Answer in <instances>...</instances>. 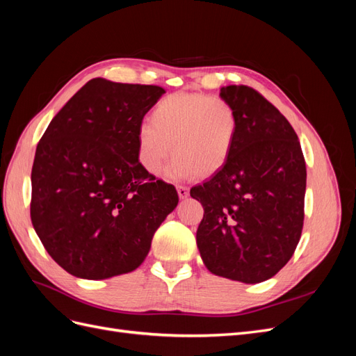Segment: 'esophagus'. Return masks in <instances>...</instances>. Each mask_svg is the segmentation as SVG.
Masks as SVG:
<instances>
[{
  "label": "esophagus",
  "instance_id": "34e87169",
  "mask_svg": "<svg viewBox=\"0 0 356 356\" xmlns=\"http://www.w3.org/2000/svg\"><path fill=\"white\" fill-rule=\"evenodd\" d=\"M177 191H178L179 199H186V197L190 195V190H188V187H186V186H178V187H177Z\"/></svg>",
  "mask_w": 356,
  "mask_h": 356
}]
</instances>
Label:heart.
Segmentation results:
<instances>
[{"mask_svg":"<svg viewBox=\"0 0 356 356\" xmlns=\"http://www.w3.org/2000/svg\"><path fill=\"white\" fill-rule=\"evenodd\" d=\"M239 114L218 96L174 93L159 101L152 123L138 126V160L149 174H159L170 154L166 177L175 181L209 178L227 165L239 135Z\"/></svg>","mask_w":356,"mask_h":356,"instance_id":"1","label":"heart"}]
</instances>
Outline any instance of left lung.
<instances>
[{
	"label": "left lung",
	"mask_w": 356,
	"mask_h": 356,
	"mask_svg": "<svg viewBox=\"0 0 356 356\" xmlns=\"http://www.w3.org/2000/svg\"><path fill=\"white\" fill-rule=\"evenodd\" d=\"M239 114L238 143L218 174L190 190L202 203L196 242L208 270L258 284L293 257L303 230L306 161L298 136L263 95L225 86Z\"/></svg>",
	"instance_id": "left-lung-1"
}]
</instances>
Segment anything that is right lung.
Segmentation results:
<instances>
[{
    "instance_id": "1",
    "label": "right lung",
    "mask_w": 356,
    "mask_h": 356,
    "mask_svg": "<svg viewBox=\"0 0 356 356\" xmlns=\"http://www.w3.org/2000/svg\"><path fill=\"white\" fill-rule=\"evenodd\" d=\"M163 88L86 83L53 117L31 172V221L49 255L81 279L141 266L178 193L138 160L136 131Z\"/></svg>"
}]
</instances>
